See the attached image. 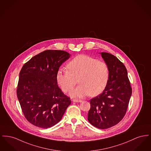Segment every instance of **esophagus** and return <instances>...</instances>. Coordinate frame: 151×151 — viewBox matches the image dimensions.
<instances>
[{"label": "esophagus", "mask_w": 151, "mask_h": 151, "mask_svg": "<svg viewBox=\"0 0 151 151\" xmlns=\"http://www.w3.org/2000/svg\"><path fill=\"white\" fill-rule=\"evenodd\" d=\"M72 101L73 102H76V103H81V102H82V100H78V99H73Z\"/></svg>", "instance_id": "esophagus-1"}]
</instances>
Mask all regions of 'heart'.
<instances>
[{"label":"heart","mask_w":151,"mask_h":151,"mask_svg":"<svg viewBox=\"0 0 151 151\" xmlns=\"http://www.w3.org/2000/svg\"><path fill=\"white\" fill-rule=\"evenodd\" d=\"M67 68L68 71L59 70L56 79L64 92L71 91L78 79L80 85L71 91V96L83 98L89 95L96 96L106 87L109 70L105 63L87 55H80L68 64Z\"/></svg>","instance_id":"obj_1"}]
</instances>
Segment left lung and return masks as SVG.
Returning a JSON list of instances; mask_svg holds the SVG:
<instances>
[{"label":"left lung","mask_w":151,"mask_h":151,"mask_svg":"<svg viewBox=\"0 0 151 151\" xmlns=\"http://www.w3.org/2000/svg\"><path fill=\"white\" fill-rule=\"evenodd\" d=\"M109 70L106 87L98 96L90 100L88 120L99 129L118 124L124 117L132 95L127 70L115 56L101 52Z\"/></svg>","instance_id":"1"}]
</instances>
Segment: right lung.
Masks as SVG:
<instances>
[{
    "label": "right lung",
    "instance_id": "obj_1",
    "mask_svg": "<svg viewBox=\"0 0 151 151\" xmlns=\"http://www.w3.org/2000/svg\"><path fill=\"white\" fill-rule=\"evenodd\" d=\"M71 55L61 50H46L26 63L19 73L17 96L27 120L48 128L59 123L71 104L59 88L56 75Z\"/></svg>",
    "mask_w": 151,
    "mask_h": 151
}]
</instances>
